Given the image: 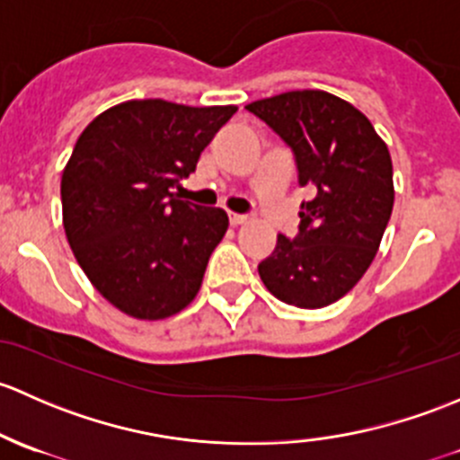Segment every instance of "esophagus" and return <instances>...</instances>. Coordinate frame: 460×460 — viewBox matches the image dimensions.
<instances>
[{"instance_id":"esophagus-1","label":"esophagus","mask_w":460,"mask_h":460,"mask_svg":"<svg viewBox=\"0 0 460 460\" xmlns=\"http://www.w3.org/2000/svg\"><path fill=\"white\" fill-rule=\"evenodd\" d=\"M228 219H230V226H232V228H236V226L245 224V221H248V217H245V215H234V212H230Z\"/></svg>"}]
</instances>
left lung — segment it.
I'll return each mask as SVG.
<instances>
[{"label":"left lung","mask_w":460,"mask_h":460,"mask_svg":"<svg viewBox=\"0 0 460 460\" xmlns=\"http://www.w3.org/2000/svg\"><path fill=\"white\" fill-rule=\"evenodd\" d=\"M245 111L292 150L301 203L299 234L277 236L259 277L279 301L316 310L348 295L376 257L394 206L392 159L361 111L323 90H292Z\"/></svg>","instance_id":"8db88e82"}]
</instances>
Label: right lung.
<instances>
[{"label":"right lung","instance_id":"1","mask_svg":"<svg viewBox=\"0 0 460 460\" xmlns=\"http://www.w3.org/2000/svg\"><path fill=\"white\" fill-rule=\"evenodd\" d=\"M234 112L132 99L79 135L61 174L64 230L90 283L126 314L165 319L197 296L228 215L172 188Z\"/></svg>","mask_w":460,"mask_h":460}]
</instances>
